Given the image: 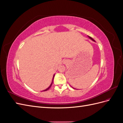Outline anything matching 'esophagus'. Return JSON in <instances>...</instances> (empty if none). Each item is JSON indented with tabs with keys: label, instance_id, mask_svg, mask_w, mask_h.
<instances>
[{
	"label": "esophagus",
	"instance_id": "esophagus-1",
	"mask_svg": "<svg viewBox=\"0 0 123 123\" xmlns=\"http://www.w3.org/2000/svg\"><path fill=\"white\" fill-rule=\"evenodd\" d=\"M68 62V61H67V60H65V61H64V64H66V63H67Z\"/></svg>",
	"mask_w": 123,
	"mask_h": 123
}]
</instances>
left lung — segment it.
Wrapping results in <instances>:
<instances>
[{"label": "left lung", "mask_w": 123, "mask_h": 123, "mask_svg": "<svg viewBox=\"0 0 123 123\" xmlns=\"http://www.w3.org/2000/svg\"><path fill=\"white\" fill-rule=\"evenodd\" d=\"M88 37H89V38H90V39L91 40H92V41H93V42H95V40H94V39H93V38H92L91 37H90V36H88ZM72 88H73V87H72Z\"/></svg>", "instance_id": "1"}]
</instances>
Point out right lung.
I'll return each instance as SVG.
<instances>
[{"instance_id":"1","label":"right lung","mask_w":123,"mask_h":123,"mask_svg":"<svg viewBox=\"0 0 123 123\" xmlns=\"http://www.w3.org/2000/svg\"><path fill=\"white\" fill-rule=\"evenodd\" d=\"M54 75H55V74H54V75H53V79H52V82H51V84H50V85L49 86V87H48L47 89H46L45 90H43V91H47V90H49V89H50V88L51 87V86H52V83H53V79H54Z\"/></svg>"}]
</instances>
